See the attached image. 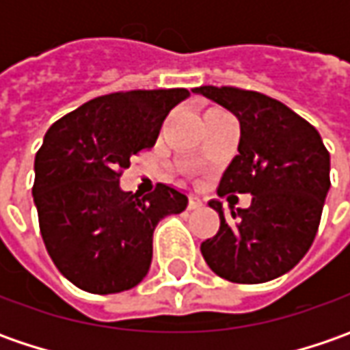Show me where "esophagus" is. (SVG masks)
Segmentation results:
<instances>
[{"label":"esophagus","mask_w":350,"mask_h":350,"mask_svg":"<svg viewBox=\"0 0 350 350\" xmlns=\"http://www.w3.org/2000/svg\"><path fill=\"white\" fill-rule=\"evenodd\" d=\"M189 210H196V208H200L202 206V200L198 198V196H189Z\"/></svg>","instance_id":"1"}]
</instances>
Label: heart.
<instances>
[{
  "instance_id": "heart-1",
  "label": "heart",
  "mask_w": 350,
  "mask_h": 350,
  "mask_svg": "<svg viewBox=\"0 0 350 350\" xmlns=\"http://www.w3.org/2000/svg\"><path fill=\"white\" fill-rule=\"evenodd\" d=\"M216 113H224V111H220V109H210L206 115H216Z\"/></svg>"
}]
</instances>
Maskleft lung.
I'll use <instances>...</instances> for the list:
<instances>
[{
  "label": "left lung",
  "instance_id": "obj_1",
  "mask_svg": "<svg viewBox=\"0 0 350 350\" xmlns=\"http://www.w3.org/2000/svg\"><path fill=\"white\" fill-rule=\"evenodd\" d=\"M204 95L232 111L241 128L234 161L218 196L251 193L249 208L226 220L220 200L208 204L220 230L200 243L204 261L237 284H261L294 269L312 247L329 191V152L316 128L284 103L259 91L202 85Z\"/></svg>",
  "mask_w": 350,
  "mask_h": 350
}]
</instances>
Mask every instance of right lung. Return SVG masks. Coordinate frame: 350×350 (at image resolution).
Instances as JSON below:
<instances>
[{
    "label": "right lung",
    "instance_id": "add662e5",
    "mask_svg": "<svg viewBox=\"0 0 350 350\" xmlns=\"http://www.w3.org/2000/svg\"><path fill=\"white\" fill-rule=\"evenodd\" d=\"M185 97L183 88L109 93L48 128L34 157L33 198L48 255L77 288H134L150 271L157 222L187 208V196L163 183L148 195L118 187L130 157L154 148Z\"/></svg>",
    "mask_w": 350,
    "mask_h": 350
}]
</instances>
